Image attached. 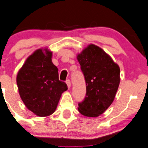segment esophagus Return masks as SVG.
Returning a JSON list of instances; mask_svg holds the SVG:
<instances>
[{
  "mask_svg": "<svg viewBox=\"0 0 148 148\" xmlns=\"http://www.w3.org/2000/svg\"><path fill=\"white\" fill-rule=\"evenodd\" d=\"M66 83H67V87L70 89V86H71V82H70V80H67V81H66Z\"/></svg>",
  "mask_w": 148,
  "mask_h": 148,
  "instance_id": "34e87169",
  "label": "esophagus"
}]
</instances>
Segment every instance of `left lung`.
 Wrapping results in <instances>:
<instances>
[{"instance_id":"1","label":"left lung","mask_w":148,"mask_h":148,"mask_svg":"<svg viewBox=\"0 0 148 148\" xmlns=\"http://www.w3.org/2000/svg\"><path fill=\"white\" fill-rule=\"evenodd\" d=\"M86 81L84 101L78 103L84 116L97 117L113 103L120 82V70L102 48L90 44L77 55Z\"/></svg>"}]
</instances>
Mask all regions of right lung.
<instances>
[{
	"label": "right lung",
	"instance_id": "1",
	"mask_svg": "<svg viewBox=\"0 0 148 148\" xmlns=\"http://www.w3.org/2000/svg\"><path fill=\"white\" fill-rule=\"evenodd\" d=\"M52 54L47 47L36 50L27 58L16 78L21 100L38 116L52 114L62 94L67 89V84L59 80Z\"/></svg>",
	"mask_w": 148,
	"mask_h": 148
}]
</instances>
